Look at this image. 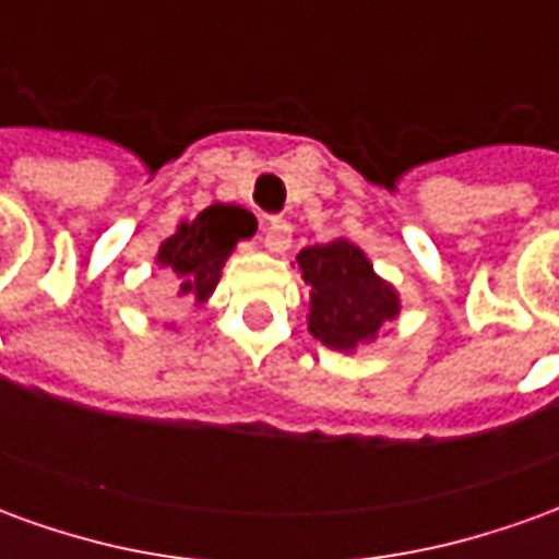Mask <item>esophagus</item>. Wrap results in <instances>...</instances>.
<instances>
[{"instance_id":"34e87169","label":"esophagus","mask_w":559,"mask_h":559,"mask_svg":"<svg viewBox=\"0 0 559 559\" xmlns=\"http://www.w3.org/2000/svg\"><path fill=\"white\" fill-rule=\"evenodd\" d=\"M293 242V227L287 221H269L266 230H263V245H266L269 251H275V254H284Z\"/></svg>"}]
</instances>
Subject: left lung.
I'll use <instances>...</instances> for the list:
<instances>
[{"label": "left lung", "instance_id": "8db88e82", "mask_svg": "<svg viewBox=\"0 0 559 559\" xmlns=\"http://www.w3.org/2000/svg\"><path fill=\"white\" fill-rule=\"evenodd\" d=\"M311 284L308 329L332 350H356L399 314V296L374 275L368 257L347 239L311 245L296 257Z\"/></svg>", "mask_w": 559, "mask_h": 559}]
</instances>
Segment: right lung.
I'll return each mask as SVG.
<instances>
[{
  "label": "right lung",
  "instance_id": "right-lung-1",
  "mask_svg": "<svg viewBox=\"0 0 559 559\" xmlns=\"http://www.w3.org/2000/svg\"><path fill=\"white\" fill-rule=\"evenodd\" d=\"M254 230L257 221L248 209L215 203L160 245L158 263L167 266L173 287L182 299L203 305L218 284L221 266L230 257L233 245L254 236Z\"/></svg>",
  "mask_w": 559,
  "mask_h": 559
}]
</instances>
